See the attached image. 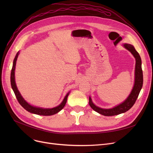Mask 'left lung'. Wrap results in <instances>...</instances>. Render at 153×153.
I'll return each mask as SVG.
<instances>
[{"label":"left lung","mask_w":153,"mask_h":153,"mask_svg":"<svg viewBox=\"0 0 153 153\" xmlns=\"http://www.w3.org/2000/svg\"><path fill=\"white\" fill-rule=\"evenodd\" d=\"M123 47L129 51L135 58V82L133 89L128 98L123 102L118 105L115 106L112 108H102L95 105L89 96V103L91 107L96 112H98L105 116H112L126 112L130 109L135 101L142 89L143 85V73L142 69V61L140 55L137 52L133 45L128 43L123 44Z\"/></svg>","instance_id":"1"}]
</instances>
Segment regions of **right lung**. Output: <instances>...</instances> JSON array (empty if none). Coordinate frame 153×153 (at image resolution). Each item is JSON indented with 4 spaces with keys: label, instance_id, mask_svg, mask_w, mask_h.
<instances>
[{
    "label": "right lung",
    "instance_id": "add662e5",
    "mask_svg": "<svg viewBox=\"0 0 153 153\" xmlns=\"http://www.w3.org/2000/svg\"><path fill=\"white\" fill-rule=\"evenodd\" d=\"M18 55H19V52H18L16 56L14 59L13 61V68L11 69V85L12 89L15 92V94L16 97V99L18 101V102L22 105V107H24L27 111L32 113V114H34L37 115H52L58 113L60 112L65 106L68 95L69 94V92L66 95V96L64 97V98L63 101H62V103L60 104L59 105L55 106L54 108H41V107H38V106H32L30 105L29 103H27V101L24 100V98H23L22 96L21 95L20 92L18 91V88L16 85V82H15V66H16V63L17 61V58L18 57Z\"/></svg>",
    "mask_w": 153,
    "mask_h": 153
}]
</instances>
